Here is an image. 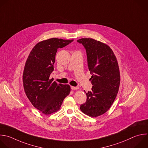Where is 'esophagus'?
I'll return each mask as SVG.
<instances>
[{
    "label": "esophagus",
    "mask_w": 148,
    "mask_h": 148,
    "mask_svg": "<svg viewBox=\"0 0 148 148\" xmlns=\"http://www.w3.org/2000/svg\"><path fill=\"white\" fill-rule=\"evenodd\" d=\"M71 89L72 90H77V89H78L79 88H78V87H76V86H71Z\"/></svg>",
    "instance_id": "esophagus-1"
}]
</instances>
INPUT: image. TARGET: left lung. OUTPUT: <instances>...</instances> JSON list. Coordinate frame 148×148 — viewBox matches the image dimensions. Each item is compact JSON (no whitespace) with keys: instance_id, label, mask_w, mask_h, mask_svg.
Here are the masks:
<instances>
[{"instance_id":"8db88e82","label":"left lung","mask_w":148,"mask_h":148,"mask_svg":"<svg viewBox=\"0 0 148 148\" xmlns=\"http://www.w3.org/2000/svg\"><path fill=\"white\" fill-rule=\"evenodd\" d=\"M86 49L92 90L86 93V101L81 105L84 114L96 117L105 113L114 102L120 83L118 62L112 49L106 44L92 38L77 40Z\"/></svg>"}]
</instances>
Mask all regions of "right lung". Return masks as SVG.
I'll use <instances>...</instances> for the list:
<instances>
[{
  "mask_svg": "<svg viewBox=\"0 0 148 148\" xmlns=\"http://www.w3.org/2000/svg\"><path fill=\"white\" fill-rule=\"evenodd\" d=\"M73 41L53 38L39 42L25 62L23 75L25 94L32 105L46 115L58 112L70 92L69 85L58 84L49 77L54 70L58 49Z\"/></svg>",
  "mask_w": 148,
  "mask_h": 148,
  "instance_id": "add662e5",
  "label": "right lung"
}]
</instances>
